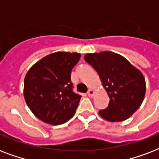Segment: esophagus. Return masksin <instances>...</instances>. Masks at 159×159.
<instances>
[{
    "label": "esophagus",
    "instance_id": "obj_1",
    "mask_svg": "<svg viewBox=\"0 0 159 159\" xmlns=\"http://www.w3.org/2000/svg\"><path fill=\"white\" fill-rule=\"evenodd\" d=\"M94 93H95L94 91H93L92 89L88 90V92H87V95H88V97H93V96H94Z\"/></svg>",
    "mask_w": 159,
    "mask_h": 159
}]
</instances>
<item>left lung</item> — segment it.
<instances>
[{
	"label": "left lung",
	"mask_w": 159,
	"mask_h": 159,
	"mask_svg": "<svg viewBox=\"0 0 159 159\" xmlns=\"http://www.w3.org/2000/svg\"><path fill=\"white\" fill-rule=\"evenodd\" d=\"M84 59L99 74L110 102L100 110L102 118L111 122L125 120L143 101L146 83L142 72L123 56L113 52L87 53Z\"/></svg>",
	"instance_id": "8db88e82"
}]
</instances>
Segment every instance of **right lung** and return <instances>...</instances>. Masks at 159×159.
I'll return each instance as SVG.
<instances>
[{
  "instance_id": "right-lung-1",
  "label": "right lung",
  "mask_w": 159,
  "mask_h": 159,
  "mask_svg": "<svg viewBox=\"0 0 159 159\" xmlns=\"http://www.w3.org/2000/svg\"><path fill=\"white\" fill-rule=\"evenodd\" d=\"M81 54L56 52L47 55L26 73L24 97L34 115L57 125L74 116L81 96L72 91L71 72Z\"/></svg>"
}]
</instances>
